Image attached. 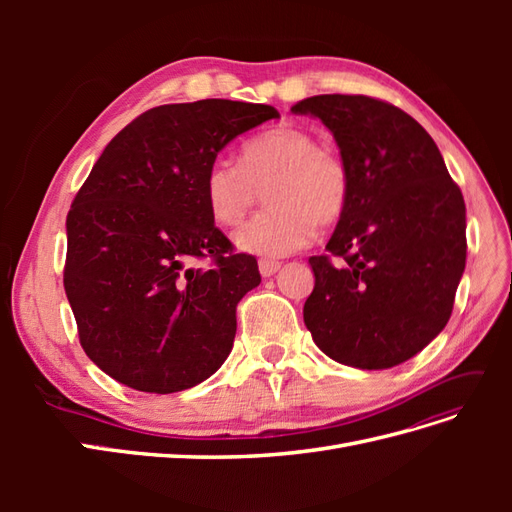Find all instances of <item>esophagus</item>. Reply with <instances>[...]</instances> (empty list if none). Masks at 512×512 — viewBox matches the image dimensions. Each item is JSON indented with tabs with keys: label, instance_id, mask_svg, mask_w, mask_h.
Instances as JSON below:
<instances>
[{
	"label": "esophagus",
	"instance_id": "obj_1",
	"mask_svg": "<svg viewBox=\"0 0 512 512\" xmlns=\"http://www.w3.org/2000/svg\"><path fill=\"white\" fill-rule=\"evenodd\" d=\"M258 269H260V275H262V277H271V275H275L277 271H280V262L262 258V260L258 262Z\"/></svg>",
	"mask_w": 512,
	"mask_h": 512
}]
</instances>
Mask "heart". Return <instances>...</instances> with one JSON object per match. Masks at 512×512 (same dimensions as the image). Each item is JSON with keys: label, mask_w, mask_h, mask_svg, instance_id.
I'll use <instances>...</instances> for the list:
<instances>
[{"label": "heart", "mask_w": 512, "mask_h": 512, "mask_svg": "<svg viewBox=\"0 0 512 512\" xmlns=\"http://www.w3.org/2000/svg\"><path fill=\"white\" fill-rule=\"evenodd\" d=\"M267 187L271 207L235 235L239 250L265 258L301 250L314 239L316 222H339L350 203V173L342 156L297 126L273 128L247 141L241 164L213 160L205 177L213 220L241 224Z\"/></svg>", "instance_id": "b5f03b06"}]
</instances>
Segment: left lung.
<instances>
[{
  "mask_svg": "<svg viewBox=\"0 0 512 512\" xmlns=\"http://www.w3.org/2000/svg\"><path fill=\"white\" fill-rule=\"evenodd\" d=\"M292 113L333 132L350 173V203L329 254L309 258L316 284L305 327L337 363L395 367L451 318L468 250L461 190L421 123L389 102L327 94Z\"/></svg>",
  "mask_w": 512,
  "mask_h": 512,
  "instance_id": "8db88e82",
  "label": "left lung"
}]
</instances>
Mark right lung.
<instances>
[{
  "instance_id": "obj_1",
  "label": "right lung",
  "mask_w": 512,
  "mask_h": 512,
  "mask_svg": "<svg viewBox=\"0 0 512 512\" xmlns=\"http://www.w3.org/2000/svg\"><path fill=\"white\" fill-rule=\"evenodd\" d=\"M273 106L198 100L128 123L70 207L64 286L85 354L143 393L213 376L232 350L237 303L260 284L256 258L232 252L205 198L207 170ZM209 257V268H192Z\"/></svg>"
}]
</instances>
